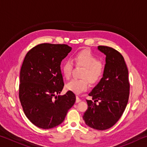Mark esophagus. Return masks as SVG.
<instances>
[{
    "instance_id": "34e87169",
    "label": "esophagus",
    "mask_w": 147,
    "mask_h": 147,
    "mask_svg": "<svg viewBox=\"0 0 147 147\" xmlns=\"http://www.w3.org/2000/svg\"><path fill=\"white\" fill-rule=\"evenodd\" d=\"M80 101H82L81 99L78 96H76V102H77V103H78V102H80Z\"/></svg>"
}]
</instances>
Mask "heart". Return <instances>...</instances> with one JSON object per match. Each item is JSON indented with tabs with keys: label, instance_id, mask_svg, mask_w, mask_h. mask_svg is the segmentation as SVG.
I'll return each mask as SVG.
<instances>
[{
	"label": "heart",
	"instance_id": "1",
	"mask_svg": "<svg viewBox=\"0 0 147 147\" xmlns=\"http://www.w3.org/2000/svg\"><path fill=\"white\" fill-rule=\"evenodd\" d=\"M76 66L82 67L81 78L73 79L66 84L65 88L74 93L79 94L88 89L89 81L91 84H96L102 78L104 73V65L98 61L96 57L88 49H84L76 53L72 58ZM74 68L73 61L67 59L61 65V72L66 79L71 78Z\"/></svg>",
	"mask_w": 147,
	"mask_h": 147
}]
</instances>
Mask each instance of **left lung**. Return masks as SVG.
<instances>
[{
  "label": "left lung",
  "instance_id": "8db88e82",
  "mask_svg": "<svg viewBox=\"0 0 147 147\" xmlns=\"http://www.w3.org/2000/svg\"><path fill=\"white\" fill-rule=\"evenodd\" d=\"M98 49L106 56L104 73L89 93L94 102L86 100L88 108L83 119L89 127L104 130L112 127L123 115L128 101L130 83L127 66L121 54L106 46H98Z\"/></svg>",
  "mask_w": 147,
  "mask_h": 147
}]
</instances>
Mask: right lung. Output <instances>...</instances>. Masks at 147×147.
I'll return each mask as SVG.
<instances>
[{
  "instance_id": "add662e5",
  "label": "right lung",
  "mask_w": 147,
  "mask_h": 147,
  "mask_svg": "<svg viewBox=\"0 0 147 147\" xmlns=\"http://www.w3.org/2000/svg\"><path fill=\"white\" fill-rule=\"evenodd\" d=\"M72 48L65 44L41 43L27 53L20 71L19 96L24 113L35 126L50 129L64 121L76 96L58 95L64 83L60 65Z\"/></svg>"
}]
</instances>
